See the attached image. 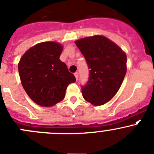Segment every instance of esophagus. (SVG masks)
Segmentation results:
<instances>
[{"mask_svg":"<svg viewBox=\"0 0 154 154\" xmlns=\"http://www.w3.org/2000/svg\"><path fill=\"white\" fill-rule=\"evenodd\" d=\"M74 76H75V77H76V79H78V72H75L74 73Z\"/></svg>","mask_w":154,"mask_h":154,"instance_id":"1","label":"esophagus"}]
</instances>
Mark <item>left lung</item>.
<instances>
[{
	"mask_svg": "<svg viewBox=\"0 0 154 154\" xmlns=\"http://www.w3.org/2000/svg\"><path fill=\"white\" fill-rule=\"evenodd\" d=\"M89 69V80L82 86L85 100L95 106L110 101L118 92L126 73V55L107 37L95 35L75 41Z\"/></svg>",
	"mask_w": 154,
	"mask_h": 154,
	"instance_id": "1",
	"label": "left lung"
}]
</instances>
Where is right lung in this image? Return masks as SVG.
<instances>
[{
  "label": "right lung",
  "instance_id": "1",
  "mask_svg": "<svg viewBox=\"0 0 154 154\" xmlns=\"http://www.w3.org/2000/svg\"><path fill=\"white\" fill-rule=\"evenodd\" d=\"M62 49L59 43H40L27 50L18 65L24 89L34 102L43 107L62 101L68 85L76 81L59 59Z\"/></svg>",
  "mask_w": 154,
  "mask_h": 154
}]
</instances>
